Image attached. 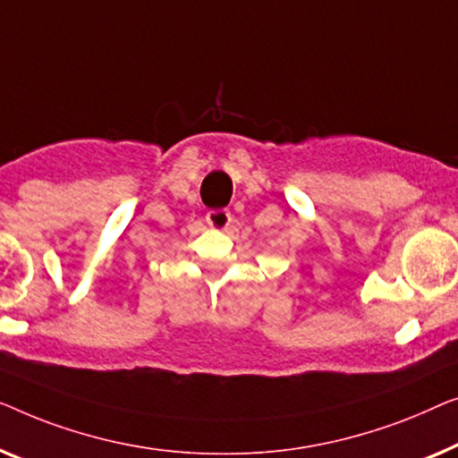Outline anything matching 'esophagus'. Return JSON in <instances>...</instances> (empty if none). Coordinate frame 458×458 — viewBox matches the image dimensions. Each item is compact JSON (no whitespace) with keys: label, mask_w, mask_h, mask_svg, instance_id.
Returning a JSON list of instances; mask_svg holds the SVG:
<instances>
[{"label":"esophagus","mask_w":458,"mask_h":458,"mask_svg":"<svg viewBox=\"0 0 458 458\" xmlns=\"http://www.w3.org/2000/svg\"><path fill=\"white\" fill-rule=\"evenodd\" d=\"M205 222H208L209 226L216 228V230H226L230 226V222H232L230 211L211 209V211H208V216H205Z\"/></svg>","instance_id":"esophagus-1"}]
</instances>
